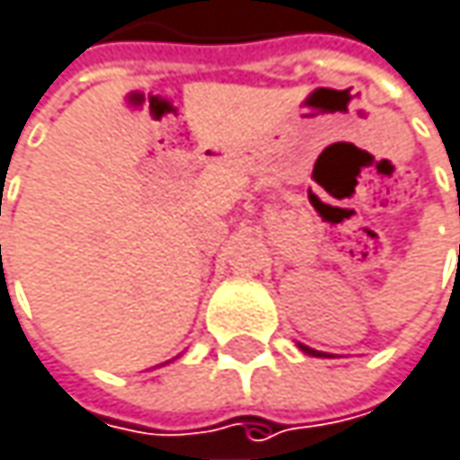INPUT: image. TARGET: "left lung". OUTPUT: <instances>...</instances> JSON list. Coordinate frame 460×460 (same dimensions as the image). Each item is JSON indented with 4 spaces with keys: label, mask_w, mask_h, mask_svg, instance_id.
I'll use <instances>...</instances> for the list:
<instances>
[{
    "label": "left lung",
    "mask_w": 460,
    "mask_h": 460,
    "mask_svg": "<svg viewBox=\"0 0 460 460\" xmlns=\"http://www.w3.org/2000/svg\"><path fill=\"white\" fill-rule=\"evenodd\" d=\"M300 350H303V353H308V355H321V353H315L314 348H305V345H300Z\"/></svg>",
    "instance_id": "left-lung-1"
}]
</instances>
